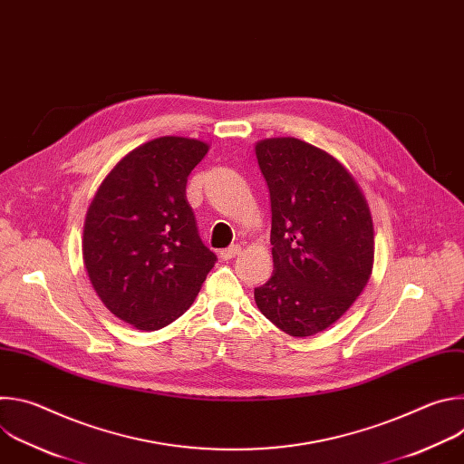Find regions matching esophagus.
<instances>
[{
    "label": "esophagus",
    "mask_w": 464,
    "mask_h": 464,
    "mask_svg": "<svg viewBox=\"0 0 464 464\" xmlns=\"http://www.w3.org/2000/svg\"><path fill=\"white\" fill-rule=\"evenodd\" d=\"M240 246H229V247H226V249H222L220 251V256L224 258V260H231V258H235L237 255H240Z\"/></svg>",
    "instance_id": "esophagus-1"
}]
</instances>
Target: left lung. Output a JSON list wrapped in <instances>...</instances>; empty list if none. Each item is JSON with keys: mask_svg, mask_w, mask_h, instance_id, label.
Here are the masks:
<instances>
[{"mask_svg": "<svg viewBox=\"0 0 464 464\" xmlns=\"http://www.w3.org/2000/svg\"><path fill=\"white\" fill-rule=\"evenodd\" d=\"M270 188L274 274L255 303L283 333L306 338L336 323L365 288L374 258L369 206L351 172L295 138L255 147Z\"/></svg>", "mask_w": 464, "mask_h": 464, "instance_id": "obj_1", "label": "left lung"}]
</instances>
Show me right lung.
<instances>
[{"instance_id": "obj_1", "label": "right lung", "mask_w": 464, "mask_h": 464, "mask_svg": "<svg viewBox=\"0 0 464 464\" xmlns=\"http://www.w3.org/2000/svg\"><path fill=\"white\" fill-rule=\"evenodd\" d=\"M208 150L188 138L149 141L115 165L88 209L82 256L92 286L113 315L140 330L178 319L217 262L185 196Z\"/></svg>"}]
</instances>
